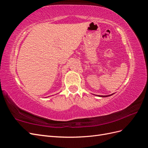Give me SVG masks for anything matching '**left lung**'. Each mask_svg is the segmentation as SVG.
Listing matches in <instances>:
<instances>
[{
	"instance_id": "left-lung-1",
	"label": "left lung",
	"mask_w": 148,
	"mask_h": 148,
	"mask_svg": "<svg viewBox=\"0 0 148 148\" xmlns=\"http://www.w3.org/2000/svg\"><path fill=\"white\" fill-rule=\"evenodd\" d=\"M99 96V95H98ZM111 96V95H109V96H99L100 97H107V96Z\"/></svg>"
}]
</instances>
